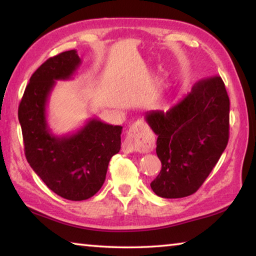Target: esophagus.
I'll use <instances>...</instances> for the list:
<instances>
[{
  "label": "esophagus",
  "mask_w": 256,
  "mask_h": 256,
  "mask_svg": "<svg viewBox=\"0 0 256 256\" xmlns=\"http://www.w3.org/2000/svg\"><path fill=\"white\" fill-rule=\"evenodd\" d=\"M154 146V138L146 125L142 122H136L130 126L126 138L122 144L124 152L130 154L138 152H150Z\"/></svg>",
  "instance_id": "34e87169"
}]
</instances>
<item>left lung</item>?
<instances>
[{
  "instance_id": "obj_1",
  "label": "left lung",
  "mask_w": 256,
  "mask_h": 256,
  "mask_svg": "<svg viewBox=\"0 0 256 256\" xmlns=\"http://www.w3.org/2000/svg\"><path fill=\"white\" fill-rule=\"evenodd\" d=\"M146 120L158 136L162 162L151 188L164 198L196 193L228 144L229 97L222 78L200 80L170 110L146 112Z\"/></svg>"
}]
</instances>
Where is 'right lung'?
<instances>
[{"label": "right lung", "instance_id": "1", "mask_svg": "<svg viewBox=\"0 0 256 256\" xmlns=\"http://www.w3.org/2000/svg\"><path fill=\"white\" fill-rule=\"evenodd\" d=\"M80 64L76 50L47 60L30 78L18 110L30 167L47 188L71 201L86 200L100 190L110 160L120 149L123 128L90 118L68 136L50 132L46 116L50 94L56 81L71 79Z\"/></svg>", "mask_w": 256, "mask_h": 256}]
</instances>
